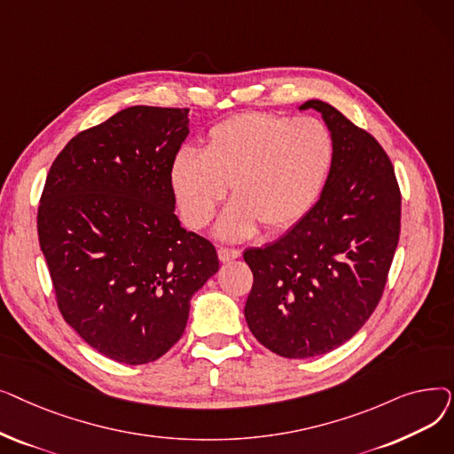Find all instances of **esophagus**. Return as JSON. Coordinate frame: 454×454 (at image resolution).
Segmentation results:
<instances>
[{"instance_id": "esophagus-1", "label": "esophagus", "mask_w": 454, "mask_h": 454, "mask_svg": "<svg viewBox=\"0 0 454 454\" xmlns=\"http://www.w3.org/2000/svg\"><path fill=\"white\" fill-rule=\"evenodd\" d=\"M241 255V250H237V248H224V247H221L219 248V259L221 261H231V259H237Z\"/></svg>"}]
</instances>
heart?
Wrapping results in <instances>:
<instances>
[{
  "mask_svg": "<svg viewBox=\"0 0 454 454\" xmlns=\"http://www.w3.org/2000/svg\"><path fill=\"white\" fill-rule=\"evenodd\" d=\"M335 143L317 117L247 112L209 129L204 151L184 147L171 161V187L184 221L204 228L224 200H235L217 231L252 235L259 224L281 231L309 215L327 184Z\"/></svg>",
  "mask_w": 454,
  "mask_h": 454,
  "instance_id": "heart-1",
  "label": "heart"
}]
</instances>
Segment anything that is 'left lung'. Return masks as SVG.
I'll return each instance as SVG.
<instances>
[{
  "label": "left lung",
  "instance_id": "8db88e82",
  "mask_svg": "<svg viewBox=\"0 0 454 454\" xmlns=\"http://www.w3.org/2000/svg\"><path fill=\"white\" fill-rule=\"evenodd\" d=\"M307 108L322 114L335 143L322 197L281 239L243 254L254 274L247 324L287 359L324 355L366 324L401 230V191L385 149L331 105L311 99Z\"/></svg>",
  "mask_w": 454,
  "mask_h": 454
}]
</instances>
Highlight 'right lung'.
I'll list each match as a JSON object with an SVG mask.
<instances>
[{
	"instance_id": "1",
	"label": "right lung",
	"mask_w": 454,
	"mask_h": 454,
	"mask_svg": "<svg viewBox=\"0 0 454 454\" xmlns=\"http://www.w3.org/2000/svg\"><path fill=\"white\" fill-rule=\"evenodd\" d=\"M189 108L130 106L55 158L38 241L62 318L117 363L147 364L184 335L189 300L219 270L215 247L180 226L171 161Z\"/></svg>"
}]
</instances>
